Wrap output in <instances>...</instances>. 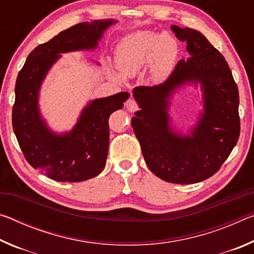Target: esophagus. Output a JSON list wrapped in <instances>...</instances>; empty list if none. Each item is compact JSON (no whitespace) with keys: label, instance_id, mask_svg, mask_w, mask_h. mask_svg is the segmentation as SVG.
Listing matches in <instances>:
<instances>
[{"label":"esophagus","instance_id":"esophagus-1","mask_svg":"<svg viewBox=\"0 0 254 254\" xmlns=\"http://www.w3.org/2000/svg\"><path fill=\"white\" fill-rule=\"evenodd\" d=\"M126 107L128 112H135L139 110V105H137V103L134 98H128L126 104Z\"/></svg>","mask_w":254,"mask_h":254}]
</instances>
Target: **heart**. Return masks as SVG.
Wrapping results in <instances>:
<instances>
[{
	"label": "heart",
	"instance_id": "obj_1",
	"mask_svg": "<svg viewBox=\"0 0 254 254\" xmlns=\"http://www.w3.org/2000/svg\"><path fill=\"white\" fill-rule=\"evenodd\" d=\"M179 47L169 34L159 36L152 31L130 34L118 45L115 64L123 76L137 74L150 64L154 80H162L170 75L178 59Z\"/></svg>",
	"mask_w": 254,
	"mask_h": 254
}]
</instances>
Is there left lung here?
I'll list each match as a JSON object with an SVG mask.
<instances>
[{
  "instance_id": "obj_1",
  "label": "left lung",
  "mask_w": 254,
  "mask_h": 254,
  "mask_svg": "<svg viewBox=\"0 0 254 254\" xmlns=\"http://www.w3.org/2000/svg\"><path fill=\"white\" fill-rule=\"evenodd\" d=\"M186 41L190 57L179 60L162 84L137 86L133 96L140 111L131 124L149 169L173 184H195L213 176L230 156L240 136L239 91L226 60L199 31L171 25ZM200 83L204 112L186 136L173 131L168 110L182 84Z\"/></svg>"
}]
</instances>
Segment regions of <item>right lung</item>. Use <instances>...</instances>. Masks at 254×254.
Masks as SVG:
<instances>
[{
	"instance_id": "add662e5",
	"label": "right lung",
	"mask_w": 254,
	"mask_h": 254,
	"mask_svg": "<svg viewBox=\"0 0 254 254\" xmlns=\"http://www.w3.org/2000/svg\"><path fill=\"white\" fill-rule=\"evenodd\" d=\"M115 20H95L64 30L28 56L15 83L12 126L23 156L34 169L56 182L78 183L104 169L109 152V118L130 94L121 92L89 102L70 132L57 134L41 118L38 97L42 80L60 54L95 49Z\"/></svg>"
}]
</instances>
